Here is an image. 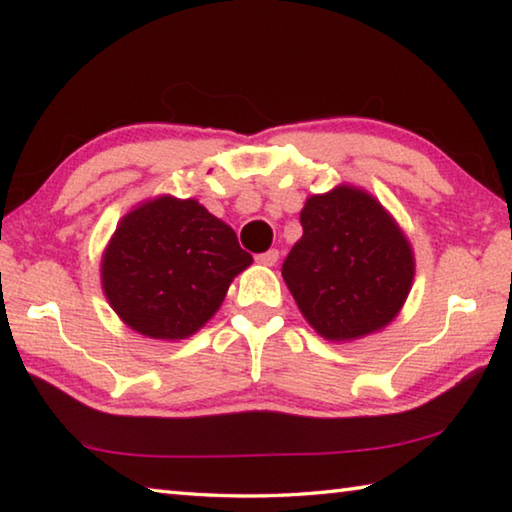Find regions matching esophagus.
Returning <instances> with one entry per match:
<instances>
[{"instance_id":"34e87169","label":"esophagus","mask_w":512,"mask_h":512,"mask_svg":"<svg viewBox=\"0 0 512 512\" xmlns=\"http://www.w3.org/2000/svg\"><path fill=\"white\" fill-rule=\"evenodd\" d=\"M255 259H257V264H262V266H275L277 259H280V253H277L275 248H271V250H266V253H259Z\"/></svg>"}]
</instances>
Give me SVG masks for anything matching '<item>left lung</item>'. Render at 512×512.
<instances>
[{
	"label": "left lung",
	"instance_id": "8db88e82",
	"mask_svg": "<svg viewBox=\"0 0 512 512\" xmlns=\"http://www.w3.org/2000/svg\"><path fill=\"white\" fill-rule=\"evenodd\" d=\"M302 237L282 277L302 316L329 341H354L386 327L409 296V239L377 198L341 185L307 198Z\"/></svg>",
	"mask_w": 512,
	"mask_h": 512
}]
</instances>
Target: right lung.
I'll list each match as a JSON object with an SVG mask.
<instances>
[{
  "mask_svg": "<svg viewBox=\"0 0 512 512\" xmlns=\"http://www.w3.org/2000/svg\"><path fill=\"white\" fill-rule=\"evenodd\" d=\"M250 264L235 230L201 203L158 196L119 221L101 259V284L128 327L178 341L216 314Z\"/></svg>",
  "mask_w": 512,
  "mask_h": 512,
  "instance_id": "obj_1",
  "label": "right lung"
}]
</instances>
